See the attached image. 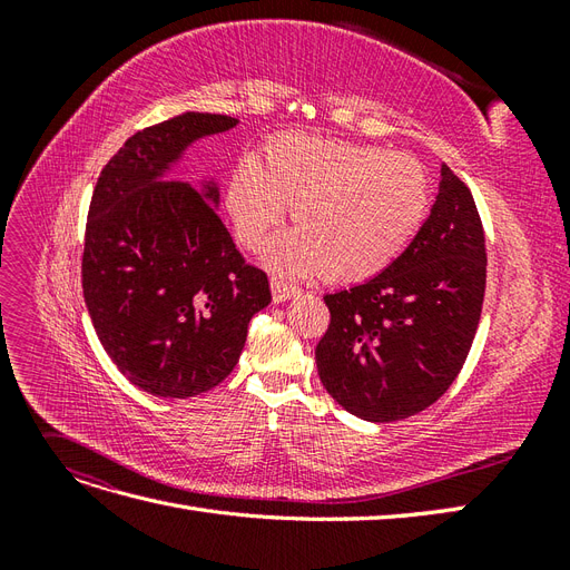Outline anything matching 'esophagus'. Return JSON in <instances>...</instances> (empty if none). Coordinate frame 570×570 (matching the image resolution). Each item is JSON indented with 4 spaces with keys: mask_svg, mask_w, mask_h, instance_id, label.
<instances>
[{
    "mask_svg": "<svg viewBox=\"0 0 570 570\" xmlns=\"http://www.w3.org/2000/svg\"><path fill=\"white\" fill-rule=\"evenodd\" d=\"M271 292H273L275 302H287L295 295H299V289L295 285H287L285 281H278V278L271 281Z\"/></svg>",
    "mask_w": 570,
    "mask_h": 570,
    "instance_id": "34e87169",
    "label": "esophagus"
}]
</instances>
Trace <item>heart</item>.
I'll return each mask as SVG.
<instances>
[{
	"label": "heart",
	"instance_id": "obj_1",
	"mask_svg": "<svg viewBox=\"0 0 570 570\" xmlns=\"http://www.w3.org/2000/svg\"><path fill=\"white\" fill-rule=\"evenodd\" d=\"M226 206L247 249H262L292 209L297 230L268 262L285 273L364 283L390 268L430 209L425 168L406 154L312 135H278L262 161L245 159Z\"/></svg>",
	"mask_w": 570,
	"mask_h": 570
}]
</instances>
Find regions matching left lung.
Masks as SVG:
<instances>
[{"label": "left lung", "instance_id": "8db88e82", "mask_svg": "<svg viewBox=\"0 0 570 570\" xmlns=\"http://www.w3.org/2000/svg\"><path fill=\"white\" fill-rule=\"evenodd\" d=\"M485 278L473 195L442 164L433 209L402 256L375 278L323 297L331 325L316 366L327 394L371 423L435 404L471 352Z\"/></svg>", "mask_w": 570, "mask_h": 570}]
</instances>
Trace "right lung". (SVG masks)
I'll return each mask as SVG.
<instances>
[{
    "mask_svg": "<svg viewBox=\"0 0 570 570\" xmlns=\"http://www.w3.org/2000/svg\"><path fill=\"white\" fill-rule=\"evenodd\" d=\"M237 118L187 111L128 137L101 170L82 249V295L101 347L132 385L187 400L226 381L271 302L218 216V185L168 180L185 149Z\"/></svg>",
    "mask_w": 570,
    "mask_h": 570,
    "instance_id": "1",
    "label": "right lung"
}]
</instances>
